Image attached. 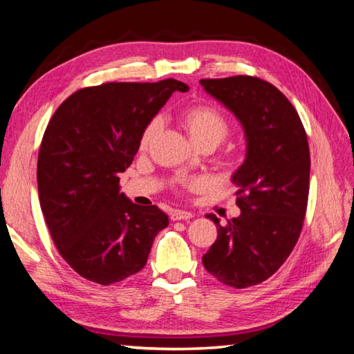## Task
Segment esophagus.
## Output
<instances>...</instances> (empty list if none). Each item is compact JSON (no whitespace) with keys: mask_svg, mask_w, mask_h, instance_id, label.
Segmentation results:
<instances>
[{"mask_svg":"<svg viewBox=\"0 0 354 354\" xmlns=\"http://www.w3.org/2000/svg\"><path fill=\"white\" fill-rule=\"evenodd\" d=\"M194 217V214L189 212V211H181V209H175V211H171L170 214V218L173 221H178V220H190Z\"/></svg>","mask_w":354,"mask_h":354,"instance_id":"obj_1","label":"esophagus"}]
</instances>
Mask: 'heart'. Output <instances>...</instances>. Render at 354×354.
<instances>
[{"instance_id":"b5f03b06","label":"heart","mask_w":354,"mask_h":354,"mask_svg":"<svg viewBox=\"0 0 354 354\" xmlns=\"http://www.w3.org/2000/svg\"><path fill=\"white\" fill-rule=\"evenodd\" d=\"M181 120L185 131H187L189 137L195 145H203V143L207 142L218 145L227 136V131H230V124H227V120L223 117V113L207 104H196L189 107V109L183 112ZM160 127H162V120L159 117L153 118L147 124L140 136V149H147L149 147V143L154 140V137L160 131ZM201 185V179H189V181L181 183V187L187 190L198 189Z\"/></svg>"}]
</instances>
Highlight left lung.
<instances>
[{
    "mask_svg": "<svg viewBox=\"0 0 354 354\" xmlns=\"http://www.w3.org/2000/svg\"><path fill=\"white\" fill-rule=\"evenodd\" d=\"M200 84L239 120L247 140L243 164L231 178L241 215L226 226L207 215L218 236L203 266L243 289L270 278L298 241L309 195L308 137L295 107L270 82L232 76Z\"/></svg>",
    "mask_w": 354,
    "mask_h": 354,
    "instance_id": "8db88e82",
    "label": "left lung"
}]
</instances>
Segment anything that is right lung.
I'll use <instances>...</instances> for the list:
<instances>
[{
	"label": "right lung",
	"mask_w": 354,
	"mask_h": 354,
	"mask_svg": "<svg viewBox=\"0 0 354 354\" xmlns=\"http://www.w3.org/2000/svg\"><path fill=\"white\" fill-rule=\"evenodd\" d=\"M176 80L107 82L75 92L48 123L37 162L40 207L53 242L82 278L109 286L145 267L154 237L169 226L158 206H139L118 187L140 136Z\"/></svg>",
	"instance_id": "add662e5"
}]
</instances>
